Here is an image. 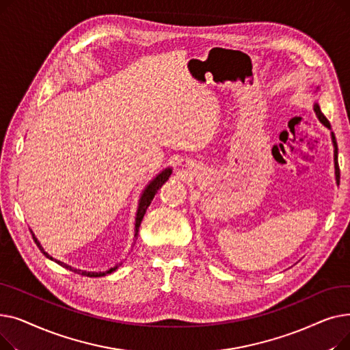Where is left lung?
<instances>
[{
	"instance_id": "8db88e82",
	"label": "left lung",
	"mask_w": 350,
	"mask_h": 350,
	"mask_svg": "<svg viewBox=\"0 0 350 350\" xmlns=\"http://www.w3.org/2000/svg\"><path fill=\"white\" fill-rule=\"evenodd\" d=\"M314 110H315V113H317V116H318V119H319V122L323 124V126H326L327 129H330V123H329V120L325 118V115L321 112V107H319V105L318 103H315L314 105ZM332 135V143H334V160H335V176H336V183L339 185V178H340V172H339V164H338V143H336V139H335V135L334 133H330Z\"/></svg>"
}]
</instances>
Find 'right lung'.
<instances>
[{
    "label": "right lung",
    "instance_id": "1",
    "mask_svg": "<svg viewBox=\"0 0 350 350\" xmlns=\"http://www.w3.org/2000/svg\"><path fill=\"white\" fill-rule=\"evenodd\" d=\"M170 174H172V169H170V167H169V169H165V170H163V172H161V173H159V174H157V176H156V177L149 183V185H147V187L144 189V191H143V194H142V197H140V201H139V208H137V214H136L135 238H137V235H139V227H140V224H142V219H143V217H144V214H146L147 207L150 206L152 200L154 198V196H156V193L159 191V189L164 185L165 181L169 180ZM32 237H33V240H35L36 245L40 247V250L44 252V255L46 256V258H49V260H52V261H55V262H58L61 267H64V268H66V269H70L72 272H75V273L85 275V277H89V278H98V277H103V275L110 273V272H113V271H116V269H118V265H116L115 268H110V269H109V271H106V272H88V271H82V269L72 268V267H69L68 264H64V262H61V261H57L55 258H52L51 255H48V252H45V251H44V248L41 247V244L38 243V240H36L33 234H32Z\"/></svg>",
    "mask_w": 350,
    "mask_h": 350
}]
</instances>
